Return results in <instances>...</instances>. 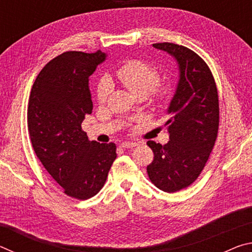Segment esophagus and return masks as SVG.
Here are the masks:
<instances>
[{"label": "esophagus", "instance_id": "34e87169", "mask_svg": "<svg viewBox=\"0 0 252 252\" xmlns=\"http://www.w3.org/2000/svg\"><path fill=\"white\" fill-rule=\"evenodd\" d=\"M138 146V143L136 142H122L121 143V147L123 149H130V148H134Z\"/></svg>", "mask_w": 252, "mask_h": 252}]
</instances>
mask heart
<instances>
[{
  "instance_id": "obj_1",
  "label": "heart",
  "mask_w": 252,
  "mask_h": 252,
  "mask_svg": "<svg viewBox=\"0 0 252 252\" xmlns=\"http://www.w3.org/2000/svg\"><path fill=\"white\" fill-rule=\"evenodd\" d=\"M117 78L123 87L135 96L146 97L152 91L160 103H165L169 99V85L156 87L159 79L157 70L141 60H130L126 62L117 71ZM109 93L110 85L108 81L103 80L97 88V101L104 103Z\"/></svg>"
}]
</instances>
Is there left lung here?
<instances>
[{
  "instance_id": "obj_1",
  "label": "left lung",
  "mask_w": 252,
  "mask_h": 252,
  "mask_svg": "<svg viewBox=\"0 0 252 252\" xmlns=\"http://www.w3.org/2000/svg\"><path fill=\"white\" fill-rule=\"evenodd\" d=\"M152 45L171 55L179 70L164 123L170 140L164 146L147 142L155 153L147 167L149 178L160 190L172 193L197 180L207 163L218 134V91L210 69L192 50L168 42Z\"/></svg>"
}]
</instances>
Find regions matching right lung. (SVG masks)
Wrapping results in <instances>:
<instances>
[{
    "label": "right lung",
    "mask_w": 252,
    "mask_h": 252,
    "mask_svg": "<svg viewBox=\"0 0 252 252\" xmlns=\"http://www.w3.org/2000/svg\"><path fill=\"white\" fill-rule=\"evenodd\" d=\"M106 57L101 51L60 54L42 69L30 94L34 152L64 193L79 200L99 192L117 158L116 144L90 141L81 126L93 109L89 76Z\"/></svg>",
    "instance_id": "1"
}]
</instances>
